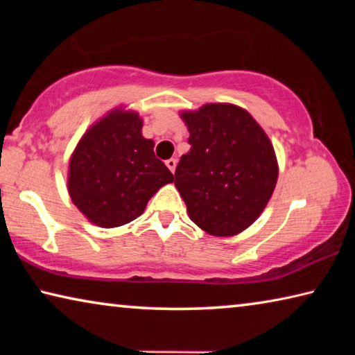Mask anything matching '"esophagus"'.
<instances>
[{"instance_id":"esophagus-1","label":"esophagus","mask_w":355,"mask_h":355,"mask_svg":"<svg viewBox=\"0 0 355 355\" xmlns=\"http://www.w3.org/2000/svg\"><path fill=\"white\" fill-rule=\"evenodd\" d=\"M166 166L169 167L171 172L173 173V172H175V167H177V159H175V158H171V159H167V161H166Z\"/></svg>"}]
</instances>
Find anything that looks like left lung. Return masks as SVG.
<instances>
[{
	"label": "left lung",
	"mask_w": 355,
	"mask_h": 355,
	"mask_svg": "<svg viewBox=\"0 0 355 355\" xmlns=\"http://www.w3.org/2000/svg\"><path fill=\"white\" fill-rule=\"evenodd\" d=\"M191 150L175 186L189 219L213 236H235L260 218L272 197L279 163L272 142L248 110L205 103L180 111Z\"/></svg>",
	"instance_id": "8db88e82"
}]
</instances>
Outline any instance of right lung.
Here are the masks:
<instances>
[{
  "instance_id": "obj_1",
  "label": "right lung",
  "mask_w": 355,
  "mask_h": 355,
  "mask_svg": "<svg viewBox=\"0 0 355 355\" xmlns=\"http://www.w3.org/2000/svg\"><path fill=\"white\" fill-rule=\"evenodd\" d=\"M139 112L120 105L86 130L69 159L67 191L91 224L114 228L144 213L148 200L173 182L142 136Z\"/></svg>"
}]
</instances>
